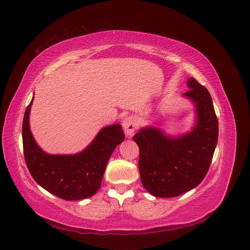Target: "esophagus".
Instances as JSON below:
<instances>
[{
  "label": "esophagus",
  "mask_w": 250,
  "mask_h": 250,
  "mask_svg": "<svg viewBox=\"0 0 250 250\" xmlns=\"http://www.w3.org/2000/svg\"><path fill=\"white\" fill-rule=\"evenodd\" d=\"M123 129L125 131V134L127 135L128 138H130L131 135L133 134V132L137 130L138 128V123L135 121L134 118L132 117H127L123 120Z\"/></svg>",
  "instance_id": "esophagus-1"
}]
</instances>
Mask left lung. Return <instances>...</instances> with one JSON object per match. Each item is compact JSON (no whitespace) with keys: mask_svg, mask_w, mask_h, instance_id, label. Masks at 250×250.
Segmentation results:
<instances>
[{"mask_svg":"<svg viewBox=\"0 0 250 250\" xmlns=\"http://www.w3.org/2000/svg\"><path fill=\"white\" fill-rule=\"evenodd\" d=\"M184 94L194 103L196 122L191 131L171 137L147 126L134 134L140 148L142 185L155 197H176L197 187L206 177L218 141V120L208 90L194 78Z\"/></svg>","mask_w":250,"mask_h":250,"instance_id":"8db88e82","label":"left lung"}]
</instances>
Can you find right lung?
Listing matches in <instances>:
<instances>
[{"label": "right lung", "instance_id": "1", "mask_svg": "<svg viewBox=\"0 0 250 250\" xmlns=\"http://www.w3.org/2000/svg\"><path fill=\"white\" fill-rule=\"evenodd\" d=\"M33 102L28 105L22 121V147L28 170L44 190L64 200L92 197L99 190L105 168L113 150L124 141L120 124L102 128L81 152L50 154L37 145L30 130L29 116Z\"/></svg>", "mask_w": 250, "mask_h": 250}]
</instances>
